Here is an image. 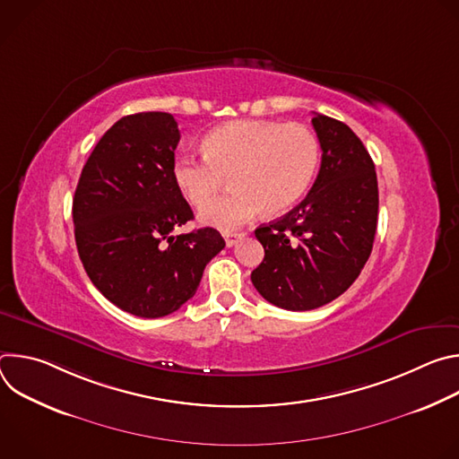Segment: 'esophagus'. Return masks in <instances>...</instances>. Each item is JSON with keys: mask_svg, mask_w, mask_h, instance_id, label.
<instances>
[{"mask_svg": "<svg viewBox=\"0 0 459 459\" xmlns=\"http://www.w3.org/2000/svg\"><path fill=\"white\" fill-rule=\"evenodd\" d=\"M239 236H241V234H238V232H223V238H225L227 247L236 245V241H238V238H239Z\"/></svg>", "mask_w": 459, "mask_h": 459, "instance_id": "34e87169", "label": "esophagus"}]
</instances>
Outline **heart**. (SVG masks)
Returning a JSON list of instances; mask_svg holds the SVG:
<instances>
[{"label": "heart", "instance_id": "b5f03b06", "mask_svg": "<svg viewBox=\"0 0 459 459\" xmlns=\"http://www.w3.org/2000/svg\"><path fill=\"white\" fill-rule=\"evenodd\" d=\"M202 152L204 158H176L172 178L195 209L210 204L230 178L235 190L200 216L223 230L247 223L261 209L269 214L289 211L303 198L319 165L317 138L298 123L229 121L204 138Z\"/></svg>", "mask_w": 459, "mask_h": 459}]
</instances>
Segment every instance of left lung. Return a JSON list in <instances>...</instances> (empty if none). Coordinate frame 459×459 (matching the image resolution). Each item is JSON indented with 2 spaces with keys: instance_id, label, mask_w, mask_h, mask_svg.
I'll list each match as a JSON object with an SVG mask.
<instances>
[{
  "instance_id": "1",
  "label": "left lung",
  "mask_w": 459,
  "mask_h": 459,
  "mask_svg": "<svg viewBox=\"0 0 459 459\" xmlns=\"http://www.w3.org/2000/svg\"><path fill=\"white\" fill-rule=\"evenodd\" d=\"M321 167L307 198L255 229L265 257L255 290L287 310H312L342 296L359 276L377 227L374 161L351 126L314 112Z\"/></svg>"
}]
</instances>
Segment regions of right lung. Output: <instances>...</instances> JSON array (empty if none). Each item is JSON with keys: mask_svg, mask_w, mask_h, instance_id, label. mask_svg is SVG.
Instances as JSON below:
<instances>
[{"mask_svg": "<svg viewBox=\"0 0 459 459\" xmlns=\"http://www.w3.org/2000/svg\"><path fill=\"white\" fill-rule=\"evenodd\" d=\"M178 142L169 112L125 116L94 147L74 192L76 247L91 281L140 317L176 312L225 247L211 227L170 234L194 218L172 178Z\"/></svg>", "mask_w": 459, "mask_h": 459, "instance_id": "1", "label": "right lung"}]
</instances>
